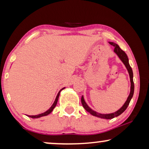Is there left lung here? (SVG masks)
I'll use <instances>...</instances> for the list:
<instances>
[{
	"label": "left lung",
	"mask_w": 149,
	"mask_h": 149,
	"mask_svg": "<svg viewBox=\"0 0 149 149\" xmlns=\"http://www.w3.org/2000/svg\"><path fill=\"white\" fill-rule=\"evenodd\" d=\"M109 43L115 47V49H114V52L117 55L118 57L120 58V60L122 61V62L123 63L124 65H125L126 68L129 72V75H130V82H131V87H130V93L129 96H128L127 100L125 102V104L123 105L121 109L118 110L117 111L113 113H111V114H101V113H98L97 112H95L94 111H93L92 109H90L88 105L87 104L86 102H85L84 97L82 95L81 97V103H82V105L84 109L86 110V111L92 115L93 116H95V117H99V118H102V119H113L117 116H119L123 113L124 111H125L126 109H127L128 105L131 101V99L132 98L134 95V81H133V72H132V69L130 66V65L129 64V60H128L127 56L126 55L125 52H123V50L121 49V48L119 47V46L117 44L113 42H109Z\"/></svg>",
	"instance_id": "1"
}]
</instances>
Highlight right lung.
Returning a JSON list of instances; mask_svg holds the SVG:
<instances>
[{
	"label": "right lung",
	"instance_id": "right-lung-1",
	"mask_svg": "<svg viewBox=\"0 0 149 149\" xmlns=\"http://www.w3.org/2000/svg\"><path fill=\"white\" fill-rule=\"evenodd\" d=\"M65 88V87H64V88H62L61 90L59 91L58 95H57L56 96V100H55L54 102V104H53L52 107H50V109L47 110L46 112H45V113H41V114H39V115H27L29 117H31V118H33V119H36V118H39V117H43V116H46V115H48L49 114H50L53 111V110H54V109L55 107H56V106L57 104V102H58V98H59V96H60V91L62 90V89H64Z\"/></svg>",
	"mask_w": 149,
	"mask_h": 149
}]
</instances>
